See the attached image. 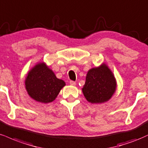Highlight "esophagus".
Wrapping results in <instances>:
<instances>
[{"label":"esophagus","mask_w":148,"mask_h":148,"mask_svg":"<svg viewBox=\"0 0 148 148\" xmlns=\"http://www.w3.org/2000/svg\"><path fill=\"white\" fill-rule=\"evenodd\" d=\"M69 83H70V84H71V85H72V86H75V85L76 84V82H75L72 81V80H71V81H70V82H69Z\"/></svg>","instance_id":"34e87169"}]
</instances>
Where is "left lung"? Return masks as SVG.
<instances>
[{"label": "left lung", "instance_id": "1", "mask_svg": "<svg viewBox=\"0 0 148 148\" xmlns=\"http://www.w3.org/2000/svg\"><path fill=\"white\" fill-rule=\"evenodd\" d=\"M116 89L114 74L105 64H102L88 71L82 92L88 102L97 104L108 101Z\"/></svg>", "mask_w": 148, "mask_h": 148}]
</instances>
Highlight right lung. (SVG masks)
I'll return each mask as SVG.
<instances>
[{"label": "right lung", "mask_w": 148, "mask_h": 148, "mask_svg": "<svg viewBox=\"0 0 148 148\" xmlns=\"http://www.w3.org/2000/svg\"><path fill=\"white\" fill-rule=\"evenodd\" d=\"M25 85L26 91L32 99L42 103H49L55 100L66 83L58 79L44 62H41L29 71Z\"/></svg>", "instance_id": "obj_1"}]
</instances>
